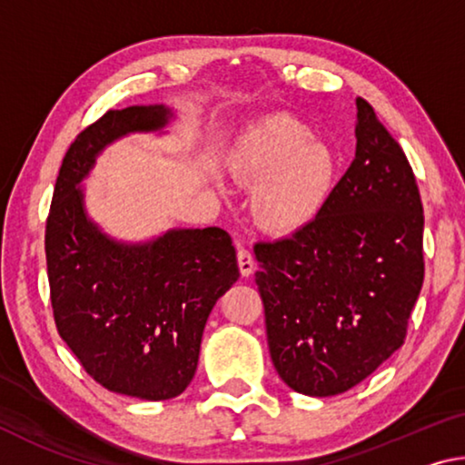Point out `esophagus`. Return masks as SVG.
Here are the masks:
<instances>
[{"label":"esophagus","instance_id":"1","mask_svg":"<svg viewBox=\"0 0 465 465\" xmlns=\"http://www.w3.org/2000/svg\"><path fill=\"white\" fill-rule=\"evenodd\" d=\"M238 266L242 277H250V274L254 272V256H252L246 248L238 250Z\"/></svg>","mask_w":465,"mask_h":465}]
</instances>
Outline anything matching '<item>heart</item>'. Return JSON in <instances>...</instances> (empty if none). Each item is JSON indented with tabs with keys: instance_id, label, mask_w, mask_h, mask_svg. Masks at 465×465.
<instances>
[{
	"instance_id": "b5f03b06",
	"label": "heart",
	"mask_w": 465,
	"mask_h": 465,
	"mask_svg": "<svg viewBox=\"0 0 465 465\" xmlns=\"http://www.w3.org/2000/svg\"><path fill=\"white\" fill-rule=\"evenodd\" d=\"M225 166L243 186H256L252 213L262 230L289 235L324 213L341 178V153L328 139L289 114L248 124L227 149Z\"/></svg>"
}]
</instances>
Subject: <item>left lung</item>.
<instances>
[{"mask_svg":"<svg viewBox=\"0 0 465 465\" xmlns=\"http://www.w3.org/2000/svg\"><path fill=\"white\" fill-rule=\"evenodd\" d=\"M355 137V160L324 213L254 246L272 365L313 398L351 390L404 344L424 279L419 186L363 98Z\"/></svg>","mask_w":465,"mask_h":465,"instance_id":"1","label":"left lung"}]
</instances>
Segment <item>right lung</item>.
Returning a JSON list of instances; mask_svg holds the SVG:
<instances>
[{
  "label": "right lung",
  "instance_id": "1",
  "mask_svg": "<svg viewBox=\"0 0 465 465\" xmlns=\"http://www.w3.org/2000/svg\"><path fill=\"white\" fill-rule=\"evenodd\" d=\"M172 121L163 104L129 106L84 129L63 157L45 235L61 338L106 390L152 402L193 381L209 313L240 277L235 248L219 227L116 240L88 215L82 183L114 141L163 135Z\"/></svg>",
  "mask_w": 465,
  "mask_h": 465
}]
</instances>
